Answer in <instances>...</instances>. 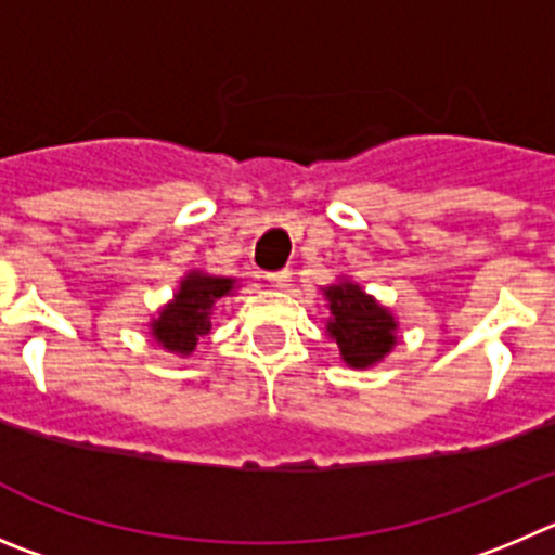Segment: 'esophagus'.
<instances>
[{"mask_svg": "<svg viewBox=\"0 0 555 555\" xmlns=\"http://www.w3.org/2000/svg\"><path fill=\"white\" fill-rule=\"evenodd\" d=\"M289 279H293V273H289V268H282V271L268 273V282H271L273 287H287Z\"/></svg>", "mask_w": 555, "mask_h": 555, "instance_id": "obj_1", "label": "esophagus"}]
</instances>
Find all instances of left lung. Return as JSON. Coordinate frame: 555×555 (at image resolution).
<instances>
[{"mask_svg": "<svg viewBox=\"0 0 555 555\" xmlns=\"http://www.w3.org/2000/svg\"><path fill=\"white\" fill-rule=\"evenodd\" d=\"M332 321L326 332L337 339L339 357L351 367H367L378 362L396 346V321L384 307H378L362 287L353 282H339L326 289Z\"/></svg>", "mask_w": 555, "mask_h": 555, "instance_id": "8db88e82", "label": "left lung"}]
</instances>
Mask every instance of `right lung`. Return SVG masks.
<instances>
[{"mask_svg": "<svg viewBox=\"0 0 555 555\" xmlns=\"http://www.w3.org/2000/svg\"><path fill=\"white\" fill-rule=\"evenodd\" d=\"M234 279L221 276H202L193 273L182 282L177 298L159 312L157 321L152 323V334L157 343L177 353H191L196 348V339L209 332V312L218 298L232 293Z\"/></svg>", "mask_w": 555, "mask_h": 555, "instance_id": "right-lung-1", "label": "right lung"}]
</instances>
